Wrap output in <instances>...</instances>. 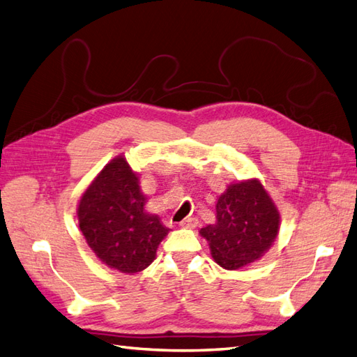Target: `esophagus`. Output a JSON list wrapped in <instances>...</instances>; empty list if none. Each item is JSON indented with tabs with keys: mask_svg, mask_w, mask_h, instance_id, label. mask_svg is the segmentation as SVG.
Returning <instances> with one entry per match:
<instances>
[{
	"mask_svg": "<svg viewBox=\"0 0 357 357\" xmlns=\"http://www.w3.org/2000/svg\"><path fill=\"white\" fill-rule=\"evenodd\" d=\"M197 225H198L197 218H186L180 222V227H185V228H195Z\"/></svg>",
	"mask_w": 357,
	"mask_h": 357,
	"instance_id": "1",
	"label": "esophagus"
}]
</instances>
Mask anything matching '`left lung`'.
<instances>
[{"label":"left lung","instance_id":"obj_1","mask_svg":"<svg viewBox=\"0 0 357 357\" xmlns=\"http://www.w3.org/2000/svg\"><path fill=\"white\" fill-rule=\"evenodd\" d=\"M279 213L257 180L229 186L216 204V224L201 228L215 261L236 271L255 261L275 242Z\"/></svg>","mask_w":357,"mask_h":357}]
</instances>
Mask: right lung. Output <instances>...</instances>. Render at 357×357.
Masks as SVG:
<instances>
[{
	"instance_id": "add662e5",
	"label": "right lung",
	"mask_w": 357,
	"mask_h": 357,
	"mask_svg": "<svg viewBox=\"0 0 357 357\" xmlns=\"http://www.w3.org/2000/svg\"><path fill=\"white\" fill-rule=\"evenodd\" d=\"M146 197L124 158L102 169L79 201V228L102 261L123 273H137L151 264L168 234L160 219L144 211Z\"/></svg>"
}]
</instances>
